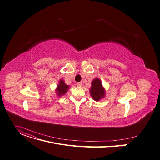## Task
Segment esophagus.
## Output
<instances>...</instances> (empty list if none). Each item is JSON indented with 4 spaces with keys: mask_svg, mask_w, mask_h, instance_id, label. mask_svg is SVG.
I'll use <instances>...</instances> for the list:
<instances>
[{
    "mask_svg": "<svg viewBox=\"0 0 160 160\" xmlns=\"http://www.w3.org/2000/svg\"><path fill=\"white\" fill-rule=\"evenodd\" d=\"M77 85L78 87H81L82 85V82H77Z\"/></svg>",
    "mask_w": 160,
    "mask_h": 160,
    "instance_id": "obj_1",
    "label": "esophagus"
}]
</instances>
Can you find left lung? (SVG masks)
I'll return each instance as SVG.
<instances>
[{
  "label": "left lung",
  "instance_id": "8db88e82",
  "mask_svg": "<svg viewBox=\"0 0 160 160\" xmlns=\"http://www.w3.org/2000/svg\"><path fill=\"white\" fill-rule=\"evenodd\" d=\"M90 93L95 101H99L101 98L104 97L105 91L99 79L96 78L92 81Z\"/></svg>",
  "mask_w": 160,
  "mask_h": 160
}]
</instances>
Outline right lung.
I'll use <instances>...</instances> for the list:
<instances>
[{
  "mask_svg": "<svg viewBox=\"0 0 160 160\" xmlns=\"http://www.w3.org/2000/svg\"><path fill=\"white\" fill-rule=\"evenodd\" d=\"M68 88H69V86L66 85L63 80H61V81L59 82V85L57 86V89L56 92L59 96H62V95H64L66 94V92L68 90Z\"/></svg>",
  "mask_w": 160,
  "mask_h": 160,
  "instance_id": "obj_1",
  "label": "right lung"
}]
</instances>
